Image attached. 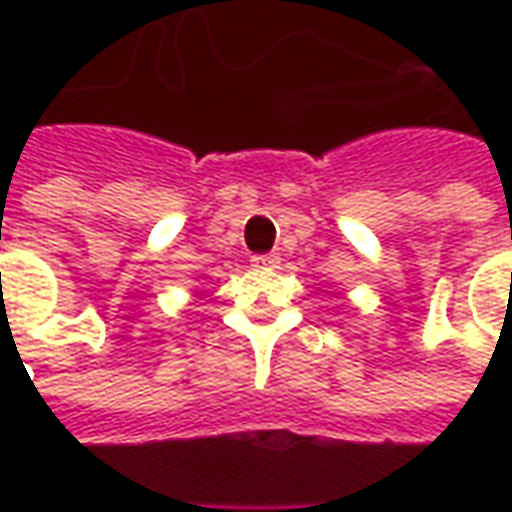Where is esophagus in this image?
<instances>
[{
    "label": "esophagus",
    "mask_w": 512,
    "mask_h": 512,
    "mask_svg": "<svg viewBox=\"0 0 512 512\" xmlns=\"http://www.w3.org/2000/svg\"><path fill=\"white\" fill-rule=\"evenodd\" d=\"M253 265H256V267H276V265H279V256H276V253H262V256H253Z\"/></svg>",
    "instance_id": "34e87169"
}]
</instances>
